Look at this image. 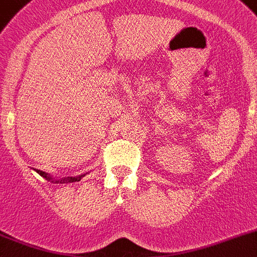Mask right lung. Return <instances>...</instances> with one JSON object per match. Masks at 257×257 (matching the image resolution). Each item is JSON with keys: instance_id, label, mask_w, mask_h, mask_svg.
<instances>
[{"instance_id": "add662e5", "label": "right lung", "mask_w": 257, "mask_h": 257, "mask_svg": "<svg viewBox=\"0 0 257 257\" xmlns=\"http://www.w3.org/2000/svg\"><path fill=\"white\" fill-rule=\"evenodd\" d=\"M37 172H38V173H39V175H41V176H43V177L46 178V180H48V181L52 180V178L49 177L48 175H47L46 172L39 171V169H37ZM81 177H82V176H79V177H69V178H67V180H61V181H67V182H76V181L81 180ZM57 182H58V181H57Z\"/></svg>"}]
</instances>
